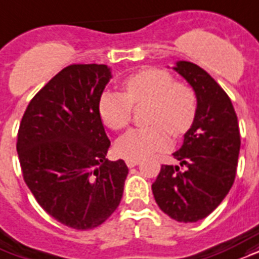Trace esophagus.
<instances>
[{
	"mask_svg": "<svg viewBox=\"0 0 259 259\" xmlns=\"http://www.w3.org/2000/svg\"><path fill=\"white\" fill-rule=\"evenodd\" d=\"M140 163V160L137 159H126V164H127V167H135L137 164Z\"/></svg>",
	"mask_w": 259,
	"mask_h": 259,
	"instance_id": "1",
	"label": "esophagus"
}]
</instances>
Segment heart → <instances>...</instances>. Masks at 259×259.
<instances>
[{"label": "heart", "instance_id": "b5f03b06", "mask_svg": "<svg viewBox=\"0 0 259 259\" xmlns=\"http://www.w3.org/2000/svg\"><path fill=\"white\" fill-rule=\"evenodd\" d=\"M122 93L105 91L99 100V112L112 130L126 127L133 105L148 104L145 122L116 141V152L126 159H143L167 145V134L177 139L185 135L196 118L198 100L189 86L174 81L160 68H145L122 82Z\"/></svg>", "mask_w": 259, "mask_h": 259}]
</instances>
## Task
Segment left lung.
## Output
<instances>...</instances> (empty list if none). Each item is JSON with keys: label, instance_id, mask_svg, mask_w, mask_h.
<instances>
[{"label": "left lung", "instance_id": "left-lung-1", "mask_svg": "<svg viewBox=\"0 0 259 259\" xmlns=\"http://www.w3.org/2000/svg\"><path fill=\"white\" fill-rule=\"evenodd\" d=\"M173 68L192 86L198 111L173 154L180 163L162 164L152 193L170 218L196 222L215 210L233 185L240 132L231 99L206 71L189 61H177Z\"/></svg>", "mask_w": 259, "mask_h": 259}]
</instances>
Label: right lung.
<instances>
[{"label":"right lung","mask_w":259,"mask_h":259,"mask_svg":"<svg viewBox=\"0 0 259 259\" xmlns=\"http://www.w3.org/2000/svg\"><path fill=\"white\" fill-rule=\"evenodd\" d=\"M111 71L71 64L32 97L17 133L24 183L45 211L68 228L99 227L119 206L129 168L110 162L99 100Z\"/></svg>","instance_id":"right-lung-1"}]
</instances>
